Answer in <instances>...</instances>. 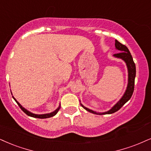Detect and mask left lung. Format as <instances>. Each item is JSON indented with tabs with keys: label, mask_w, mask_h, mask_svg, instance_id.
<instances>
[{
	"label": "left lung",
	"mask_w": 151,
	"mask_h": 151,
	"mask_svg": "<svg viewBox=\"0 0 151 151\" xmlns=\"http://www.w3.org/2000/svg\"><path fill=\"white\" fill-rule=\"evenodd\" d=\"M115 49L118 50L119 52L117 54L113 55V57L115 58L121 59L122 60L124 61V63L126 64L127 68V72H128V83L127 88H126L125 92H124V94L122 95V97L120 98V99L111 108V109L109 110L108 111L106 112H96V111L91 110L88 108L85 107V106H83V104H81L82 107L83 109H85L86 111H89V112L94 113V114H99V115H104V114H111L116 111H118L119 109H120V108L124 105V104L127 103L131 98V96H132L134 89V81H135V77H136V66L134 62L133 61V58L132 57L131 53L129 52V50H128V48L126 47L124 45L121 44L120 42H118V40H115Z\"/></svg>",
	"instance_id": "left-lung-1"
}]
</instances>
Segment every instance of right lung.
<instances>
[{
    "label": "right lung",
    "instance_id": "add662e5",
    "mask_svg": "<svg viewBox=\"0 0 151 151\" xmlns=\"http://www.w3.org/2000/svg\"><path fill=\"white\" fill-rule=\"evenodd\" d=\"M11 93H12V92H11ZM12 97H13V99H14V101H15L17 102V104H18L19 106L20 107V109H21L22 110V111H23L24 112L26 113V114L29 115V116L33 117V118H42H42H51V117L55 116V115L56 114H57V113H58L59 110L60 109V107H61V105H60V104H59V106H58V108H57V109H56L55 111H52V112L49 113H45V114H35V113H33L30 112V111H28L27 109H26L25 108H24L23 106H22L21 105V104H20L19 103V102H18L17 101L16 99L14 98V96H12Z\"/></svg>",
    "mask_w": 151,
    "mask_h": 151
}]
</instances>
